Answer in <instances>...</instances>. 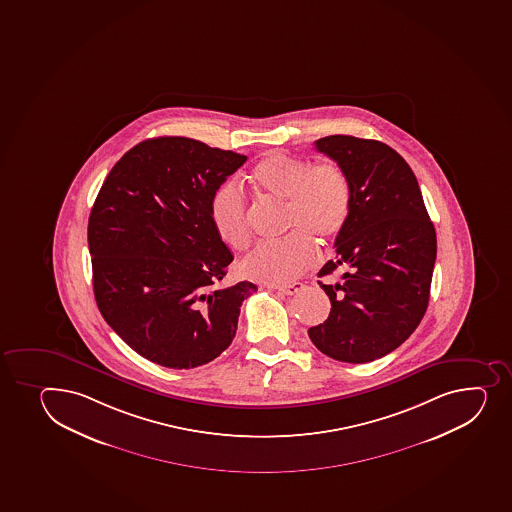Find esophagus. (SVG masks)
Returning <instances> with one entry per match:
<instances>
[{
  "instance_id": "esophagus-1",
  "label": "esophagus",
  "mask_w": 512,
  "mask_h": 512,
  "mask_svg": "<svg viewBox=\"0 0 512 512\" xmlns=\"http://www.w3.org/2000/svg\"><path fill=\"white\" fill-rule=\"evenodd\" d=\"M302 287H304V284H301V282H294V284L280 285V287H274V289L279 290L280 294H285V296H294L299 290H302Z\"/></svg>"
}]
</instances>
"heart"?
<instances>
[{"mask_svg":"<svg viewBox=\"0 0 512 512\" xmlns=\"http://www.w3.org/2000/svg\"><path fill=\"white\" fill-rule=\"evenodd\" d=\"M245 178L260 195L284 203L285 228L294 232L253 248L243 259V275L262 284H289L314 264L312 238L329 243L346 227L353 205L348 173L334 161L311 164L274 151ZM210 216L216 235L230 250L240 252L250 245L247 201L235 186L223 185L213 193Z\"/></svg>","mask_w":512,"mask_h":512,"instance_id":"1","label":"heart"}]
</instances>
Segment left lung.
I'll use <instances>...</instances> for the list:
<instances>
[{
    "label": "left lung",
    "instance_id": "8db88e82",
    "mask_svg": "<svg viewBox=\"0 0 512 512\" xmlns=\"http://www.w3.org/2000/svg\"><path fill=\"white\" fill-rule=\"evenodd\" d=\"M316 149L348 173L351 215L334 242L336 259L319 277L331 301L326 321L309 329L321 353L343 363H369L405 343L427 311L437 235L417 176L395 149L373 139L327 136Z\"/></svg>",
    "mask_w": 512,
    "mask_h": 512
}]
</instances>
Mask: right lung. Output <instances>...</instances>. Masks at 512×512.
Masks as SVG:
<instances>
[{"label": "right lung", "instance_id": "add662e5", "mask_svg": "<svg viewBox=\"0 0 512 512\" xmlns=\"http://www.w3.org/2000/svg\"><path fill=\"white\" fill-rule=\"evenodd\" d=\"M247 156L190 137L146 139L122 156L90 211L97 307L119 338L166 368L210 363L232 344L252 282L216 287L233 255L210 200Z\"/></svg>", "mask_w": 512, "mask_h": 512}]
</instances>
